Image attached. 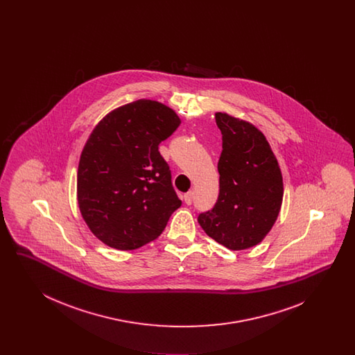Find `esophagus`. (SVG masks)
<instances>
[{
    "label": "esophagus",
    "instance_id": "34e87169",
    "mask_svg": "<svg viewBox=\"0 0 355 355\" xmlns=\"http://www.w3.org/2000/svg\"><path fill=\"white\" fill-rule=\"evenodd\" d=\"M184 201H185L186 205H190L193 202V193L191 191H187L186 194H184Z\"/></svg>",
    "mask_w": 355,
    "mask_h": 355
}]
</instances>
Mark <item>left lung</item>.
Listing matches in <instances>:
<instances>
[{
	"mask_svg": "<svg viewBox=\"0 0 355 355\" xmlns=\"http://www.w3.org/2000/svg\"><path fill=\"white\" fill-rule=\"evenodd\" d=\"M216 122L222 133L220 194L198 222L207 236L238 252L261 243L274 226L284 200L282 171L252 122L226 112H217Z\"/></svg>",
	"mask_w": 355,
	"mask_h": 355,
	"instance_id": "left-lung-1",
	"label": "left lung"
}]
</instances>
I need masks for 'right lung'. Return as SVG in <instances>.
Instances as JSON below:
<instances>
[{
	"label": "right lung",
	"mask_w": 355,
	"mask_h": 355,
	"mask_svg": "<svg viewBox=\"0 0 355 355\" xmlns=\"http://www.w3.org/2000/svg\"><path fill=\"white\" fill-rule=\"evenodd\" d=\"M162 102L137 100L107 113L89 135L77 171V201L90 232L135 250L164 232L181 206L158 145L180 126Z\"/></svg>",
	"instance_id": "1"
}]
</instances>
